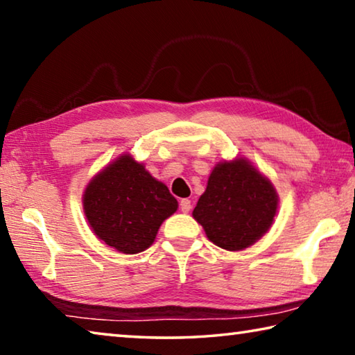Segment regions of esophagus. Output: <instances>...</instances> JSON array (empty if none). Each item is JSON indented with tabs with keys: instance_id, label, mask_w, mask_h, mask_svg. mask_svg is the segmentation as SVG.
<instances>
[{
	"instance_id": "1",
	"label": "esophagus",
	"mask_w": 355,
	"mask_h": 355,
	"mask_svg": "<svg viewBox=\"0 0 355 355\" xmlns=\"http://www.w3.org/2000/svg\"><path fill=\"white\" fill-rule=\"evenodd\" d=\"M191 208H192L191 200H188V199L180 200V209H182V213H189Z\"/></svg>"
}]
</instances>
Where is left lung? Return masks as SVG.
Returning a JSON list of instances; mask_svg holds the SVG:
<instances>
[{"instance_id": "1", "label": "left lung", "mask_w": 355, "mask_h": 355, "mask_svg": "<svg viewBox=\"0 0 355 355\" xmlns=\"http://www.w3.org/2000/svg\"><path fill=\"white\" fill-rule=\"evenodd\" d=\"M277 209L279 194L271 180L248 158L236 156L213 167L192 218L213 244L238 252L272 227Z\"/></svg>"}]
</instances>
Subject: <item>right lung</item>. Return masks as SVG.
Listing matches in <instances>:
<instances>
[{"label": "right lung", "instance_id": "1", "mask_svg": "<svg viewBox=\"0 0 355 355\" xmlns=\"http://www.w3.org/2000/svg\"><path fill=\"white\" fill-rule=\"evenodd\" d=\"M177 208L167 186L131 153L106 164L83 192V211L95 236L127 255L148 249Z\"/></svg>", "mask_w": 355, "mask_h": 355}]
</instances>
